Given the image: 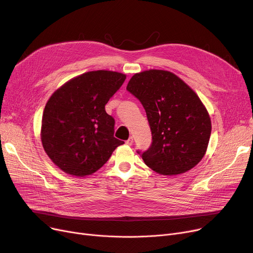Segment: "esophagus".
<instances>
[{
	"label": "esophagus",
	"mask_w": 253,
	"mask_h": 253,
	"mask_svg": "<svg viewBox=\"0 0 253 253\" xmlns=\"http://www.w3.org/2000/svg\"><path fill=\"white\" fill-rule=\"evenodd\" d=\"M126 145H128V146H131V145L133 144V139H132L131 137H129V138H128V140L126 142Z\"/></svg>",
	"instance_id": "34e87169"
}]
</instances>
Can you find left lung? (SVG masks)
<instances>
[{"label":"left lung","instance_id":"obj_1","mask_svg":"<svg viewBox=\"0 0 253 253\" xmlns=\"http://www.w3.org/2000/svg\"><path fill=\"white\" fill-rule=\"evenodd\" d=\"M126 90L146 110L152 143L137 151L145 164L163 175H176L196 166L210 141V115L194 91L168 71L134 74Z\"/></svg>","mask_w":253,"mask_h":253}]
</instances>
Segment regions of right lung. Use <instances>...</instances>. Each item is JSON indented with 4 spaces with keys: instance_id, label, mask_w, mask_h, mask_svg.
Here are the masks:
<instances>
[{
    "instance_id": "1",
    "label": "right lung",
    "mask_w": 253,
    "mask_h": 253,
    "mask_svg": "<svg viewBox=\"0 0 253 253\" xmlns=\"http://www.w3.org/2000/svg\"><path fill=\"white\" fill-rule=\"evenodd\" d=\"M126 75L92 71L57 89L48 99L42 125V142L51 161L75 176L101 168L124 141L114 138V119L105 105Z\"/></svg>"
}]
</instances>
